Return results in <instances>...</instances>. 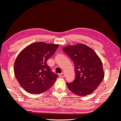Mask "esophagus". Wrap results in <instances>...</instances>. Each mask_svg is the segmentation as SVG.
Segmentation results:
<instances>
[{"instance_id":"obj_1","label":"esophagus","mask_w":121,"mask_h":121,"mask_svg":"<svg viewBox=\"0 0 121 121\" xmlns=\"http://www.w3.org/2000/svg\"><path fill=\"white\" fill-rule=\"evenodd\" d=\"M59 76L60 78H64L65 76V74L64 73H61V74H59Z\"/></svg>"}]
</instances>
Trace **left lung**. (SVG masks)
I'll return each mask as SVG.
<instances>
[{
  "label": "left lung",
  "mask_w": 121,
  "mask_h": 121,
  "mask_svg": "<svg viewBox=\"0 0 121 121\" xmlns=\"http://www.w3.org/2000/svg\"><path fill=\"white\" fill-rule=\"evenodd\" d=\"M74 62L75 79L67 82L69 89L77 95L91 94L100 85L104 77L102 62L94 50L82 43L62 48Z\"/></svg>",
  "instance_id": "8db88e82"
}]
</instances>
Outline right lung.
<instances>
[{"label": "right lung", "mask_w": 121, "mask_h": 121, "mask_svg": "<svg viewBox=\"0 0 121 121\" xmlns=\"http://www.w3.org/2000/svg\"><path fill=\"white\" fill-rule=\"evenodd\" d=\"M58 47L57 44L35 42L18 54L14 62V72L19 84L27 92L41 94L55 83L58 76L51 71L47 61Z\"/></svg>", "instance_id": "1"}]
</instances>
